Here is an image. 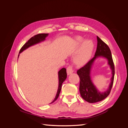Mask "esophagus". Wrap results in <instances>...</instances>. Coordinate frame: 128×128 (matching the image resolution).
I'll return each mask as SVG.
<instances>
[{
	"label": "esophagus",
	"mask_w": 128,
	"mask_h": 128,
	"mask_svg": "<svg viewBox=\"0 0 128 128\" xmlns=\"http://www.w3.org/2000/svg\"><path fill=\"white\" fill-rule=\"evenodd\" d=\"M74 72V70H73V68L72 66H69L67 68V74L68 75H70L71 74H72Z\"/></svg>",
	"instance_id": "esophagus-1"
}]
</instances>
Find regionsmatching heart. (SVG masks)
<instances>
[{"mask_svg": "<svg viewBox=\"0 0 128 128\" xmlns=\"http://www.w3.org/2000/svg\"><path fill=\"white\" fill-rule=\"evenodd\" d=\"M76 43L80 44L83 40L80 37L77 36L75 38ZM94 48V44L91 40H88L83 42L78 54L76 57V60L78 61L84 62L90 59Z\"/></svg>", "mask_w": 128, "mask_h": 128, "instance_id": "1", "label": "heart"}]
</instances>
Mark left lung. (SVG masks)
Returning <instances> with one entry per match:
<instances>
[{
	"label": "left lung",
	"mask_w": 128,
	"mask_h": 128,
	"mask_svg": "<svg viewBox=\"0 0 128 128\" xmlns=\"http://www.w3.org/2000/svg\"><path fill=\"white\" fill-rule=\"evenodd\" d=\"M97 39V48L94 56L91 60L77 71V74L80 78V92L82 98L89 103H95L107 97L110 94L113 86L115 75L114 64L112 59V53L108 45L96 36ZM102 57L108 60V64L110 66L112 70V76L111 79V83L107 90L100 92L92 83L90 77V72L92 66L95 60L98 57Z\"/></svg>",
	"instance_id": "left-lung-1"
}]
</instances>
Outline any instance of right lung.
<instances>
[{"instance_id":"add662e5","label":"right lung","mask_w":128,"mask_h":128,"mask_svg":"<svg viewBox=\"0 0 128 128\" xmlns=\"http://www.w3.org/2000/svg\"><path fill=\"white\" fill-rule=\"evenodd\" d=\"M48 34H36V35L34 36V37H32L25 44L22 46V48H21L20 52H19V54L25 50L29 48V47L32 46H33L34 45H36L37 44L40 43L44 41L46 39V37H48ZM19 56V54L18 56V58ZM67 78V72H66V69L63 68L59 71L58 72V79H59V85H58V91L56 92V96L55 98L52 101L51 103H53L56 100L58 99V96H59V94L60 93L62 84L63 82L66 80Z\"/></svg>"}]
</instances>
